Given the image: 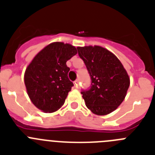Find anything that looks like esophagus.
I'll list each match as a JSON object with an SVG mask.
<instances>
[{
	"mask_svg": "<svg viewBox=\"0 0 155 155\" xmlns=\"http://www.w3.org/2000/svg\"><path fill=\"white\" fill-rule=\"evenodd\" d=\"M74 84V86H75V87H76V88H78V87H79V81H78V80L75 81Z\"/></svg>",
	"mask_w": 155,
	"mask_h": 155,
	"instance_id": "esophagus-1",
	"label": "esophagus"
}]
</instances>
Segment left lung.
I'll return each instance as SVG.
<instances>
[{"mask_svg": "<svg viewBox=\"0 0 155 155\" xmlns=\"http://www.w3.org/2000/svg\"><path fill=\"white\" fill-rule=\"evenodd\" d=\"M91 79V87L81 91L86 106L94 114L108 115L123 102L130 77L115 54L100 46L77 47Z\"/></svg>", "mask_w": 155, "mask_h": 155, "instance_id": "obj_1", "label": "left lung"}]
</instances>
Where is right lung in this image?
<instances>
[{"instance_id": "1", "label": "right lung", "mask_w": 155, "mask_h": 155, "mask_svg": "<svg viewBox=\"0 0 155 155\" xmlns=\"http://www.w3.org/2000/svg\"><path fill=\"white\" fill-rule=\"evenodd\" d=\"M77 53L75 46L69 43L54 42L40 50L28 64L24 81L37 109L51 113L64 105L74 85L68 79L70 68L66 63Z\"/></svg>"}]
</instances>
